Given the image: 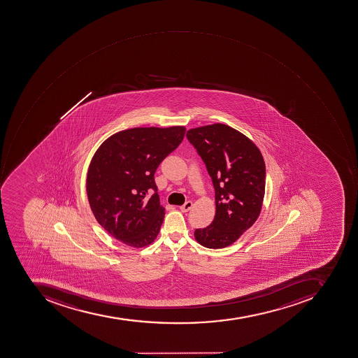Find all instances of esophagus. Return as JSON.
I'll list each match as a JSON object with an SVG mask.
<instances>
[{"label": "esophagus", "mask_w": 358, "mask_h": 358, "mask_svg": "<svg viewBox=\"0 0 358 358\" xmlns=\"http://www.w3.org/2000/svg\"><path fill=\"white\" fill-rule=\"evenodd\" d=\"M192 201H186L184 205L180 206V209L182 213H187V211H189L190 209H192Z\"/></svg>", "instance_id": "34e87169"}]
</instances>
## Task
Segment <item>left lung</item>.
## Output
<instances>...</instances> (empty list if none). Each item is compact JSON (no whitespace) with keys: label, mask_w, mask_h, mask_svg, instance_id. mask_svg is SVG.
Returning a JSON list of instances; mask_svg holds the SVG:
<instances>
[{"label":"left lung","mask_w":358,"mask_h":358,"mask_svg":"<svg viewBox=\"0 0 358 358\" xmlns=\"http://www.w3.org/2000/svg\"><path fill=\"white\" fill-rule=\"evenodd\" d=\"M186 136L205 162L215 192V219L209 227L196 229L195 239L207 248H224L252 227L262 213L264 158L254 141L225 124L200 126Z\"/></svg>","instance_id":"8db88e82"}]
</instances>
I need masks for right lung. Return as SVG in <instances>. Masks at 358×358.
<instances>
[{
	"mask_svg": "<svg viewBox=\"0 0 358 358\" xmlns=\"http://www.w3.org/2000/svg\"><path fill=\"white\" fill-rule=\"evenodd\" d=\"M185 131L184 126L134 127L96 149L87 172V197L99 224L114 238L134 248L155 242L166 215L155 173Z\"/></svg>",
	"mask_w": 358,
	"mask_h": 358,
	"instance_id": "1",
	"label": "right lung"
}]
</instances>
